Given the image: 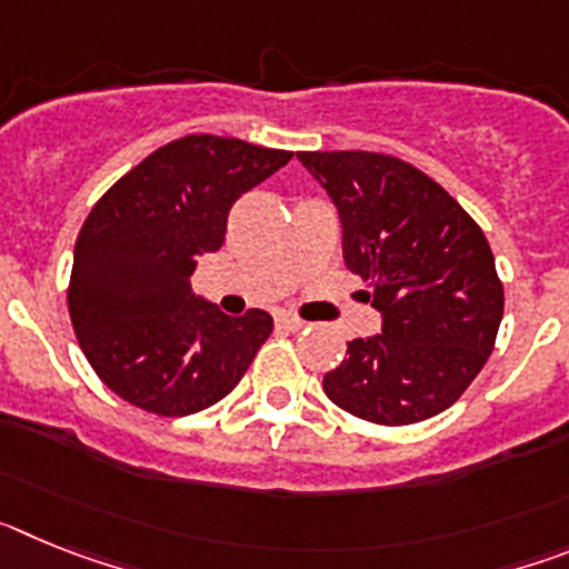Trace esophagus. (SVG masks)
I'll list each match as a JSON object with an SVG mask.
<instances>
[{"label": "esophagus", "mask_w": 569, "mask_h": 569, "mask_svg": "<svg viewBox=\"0 0 569 569\" xmlns=\"http://www.w3.org/2000/svg\"><path fill=\"white\" fill-rule=\"evenodd\" d=\"M276 321H279V328H284V330H301L305 325H308V321H301L299 316H293V313H279L276 316Z\"/></svg>", "instance_id": "esophagus-1"}]
</instances>
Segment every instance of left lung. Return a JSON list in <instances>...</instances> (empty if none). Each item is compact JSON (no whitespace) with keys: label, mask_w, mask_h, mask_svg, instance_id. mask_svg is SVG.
Listing matches in <instances>:
<instances>
[{"label":"left lung","mask_w":569,"mask_h":569,"mask_svg":"<svg viewBox=\"0 0 569 569\" xmlns=\"http://www.w3.org/2000/svg\"><path fill=\"white\" fill-rule=\"evenodd\" d=\"M345 228L381 336L347 341L325 393L356 419L416 425L459 401L496 347L505 288L487 236L439 182L370 150H301Z\"/></svg>","instance_id":"8db88e82"}]
</instances>
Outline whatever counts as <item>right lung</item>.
Segmentation results:
<instances>
[{"mask_svg": "<svg viewBox=\"0 0 569 569\" xmlns=\"http://www.w3.org/2000/svg\"><path fill=\"white\" fill-rule=\"evenodd\" d=\"M290 150L190 133L153 150L93 204L79 230L68 310L84 359L128 405L190 416L239 385L273 333L264 310L224 316L190 293L196 259L224 244L241 193Z\"/></svg>", "mask_w": 569, "mask_h": 569, "instance_id": "1", "label": "right lung"}]
</instances>
